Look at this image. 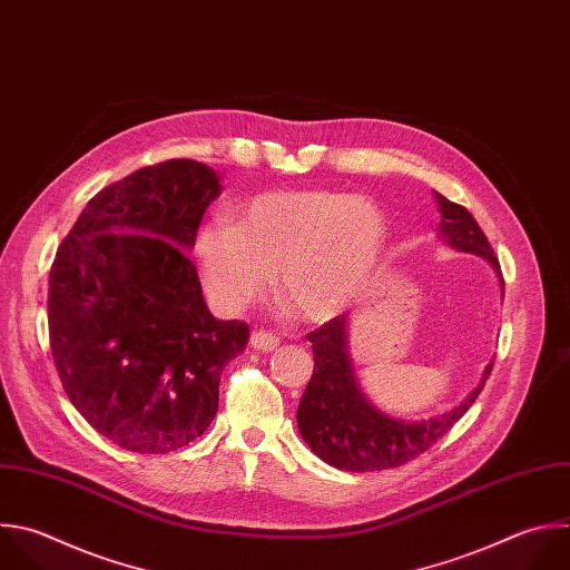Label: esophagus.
<instances>
[{"label":"esophagus","instance_id":"1","mask_svg":"<svg viewBox=\"0 0 570 570\" xmlns=\"http://www.w3.org/2000/svg\"><path fill=\"white\" fill-rule=\"evenodd\" d=\"M249 343H252V347H256L261 352H274L281 345V338L276 334H272V332L258 330V332H254L249 336Z\"/></svg>","mask_w":570,"mask_h":570}]
</instances>
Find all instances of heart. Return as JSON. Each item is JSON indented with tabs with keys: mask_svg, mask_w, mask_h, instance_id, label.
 Segmentation results:
<instances>
[{
	"mask_svg": "<svg viewBox=\"0 0 570 570\" xmlns=\"http://www.w3.org/2000/svg\"><path fill=\"white\" fill-rule=\"evenodd\" d=\"M385 240L381 209L338 191H269L240 209L238 225H200L194 254L209 298L238 309L263 296L278 272L283 301L325 321L352 303Z\"/></svg>",
	"mask_w": 570,
	"mask_h": 570,
	"instance_id": "1",
	"label": "heart"
}]
</instances>
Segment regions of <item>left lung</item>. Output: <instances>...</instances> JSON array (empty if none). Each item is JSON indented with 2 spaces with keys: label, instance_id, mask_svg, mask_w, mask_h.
I'll return each mask as SVG.
<instances>
[{
  "label": "left lung",
  "instance_id": "1",
  "mask_svg": "<svg viewBox=\"0 0 570 570\" xmlns=\"http://www.w3.org/2000/svg\"><path fill=\"white\" fill-rule=\"evenodd\" d=\"M434 198L441 214L439 236L456 252L488 261L503 287L499 261L472 214L439 191H434ZM347 327L350 316L341 314L307 334L314 350V372L296 412L305 443L338 470H387L419 456L468 412L492 370V363H488L481 383L456 407L421 421L394 419L376 410L363 394L350 358Z\"/></svg>",
  "mask_w": 570,
  "mask_h": 570
}]
</instances>
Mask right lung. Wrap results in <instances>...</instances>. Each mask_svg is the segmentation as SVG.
<instances>
[{
  "label": "right lung",
  "instance_id": "1",
  "mask_svg": "<svg viewBox=\"0 0 570 570\" xmlns=\"http://www.w3.org/2000/svg\"><path fill=\"white\" fill-rule=\"evenodd\" d=\"M196 160L134 171L96 194L49 274V336L62 387L109 441L165 454L198 439L218 412L225 365L249 338L216 318L185 252L220 196Z\"/></svg>",
  "mask_w": 570,
  "mask_h": 570
}]
</instances>
